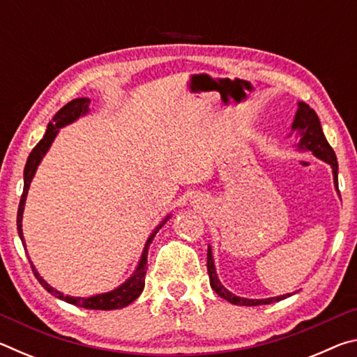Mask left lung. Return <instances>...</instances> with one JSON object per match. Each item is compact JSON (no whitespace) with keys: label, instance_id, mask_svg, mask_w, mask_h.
I'll return each mask as SVG.
<instances>
[{"label":"left lung","instance_id":"1","mask_svg":"<svg viewBox=\"0 0 357 357\" xmlns=\"http://www.w3.org/2000/svg\"><path fill=\"white\" fill-rule=\"evenodd\" d=\"M291 135H296V140H298V143H294L296 151H299V153H312L313 155L318 157L319 160L326 162V164L332 168L334 187L338 193V197H340V192H338V173H337L338 164H337L335 153L334 149L331 148L328 140H326L321 129V123H319L318 119V114L315 113L313 108L307 105L305 102H298V112L294 114V119L291 124V134L288 137ZM208 274H209L211 288H213L220 298L227 299L234 305H264V304H271V302H277V301L289 298V296L293 294V293H287L282 296H274V298H261V299L241 298V296L233 294L229 289L223 287L222 282L219 280L211 245H208Z\"/></svg>","mask_w":357,"mask_h":357}]
</instances>
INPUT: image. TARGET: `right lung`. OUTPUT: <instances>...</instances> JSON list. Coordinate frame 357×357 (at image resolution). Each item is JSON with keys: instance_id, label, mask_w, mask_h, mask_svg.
I'll list each match as a JSON object with an SVG mask.
<instances>
[{"instance_id": "1", "label": "right lung", "mask_w": 357, "mask_h": 357, "mask_svg": "<svg viewBox=\"0 0 357 357\" xmlns=\"http://www.w3.org/2000/svg\"><path fill=\"white\" fill-rule=\"evenodd\" d=\"M89 104H91V99L88 98H78L70 100L69 104H66L61 110H59L53 119L48 123L47 130L42 140L36 144L34 149L29 153L26 165H25V172H23V193L20 198V204H19V213H17V229H19V236L22 239V244L26 250V244H25V238H23V229H22V219H23V211H25V203H26V197H28V190L29 185H31V181L34 178L36 172H38V167L40 165L42 159H44L45 154L50 149L52 143L55 142L56 135L59 134V129L66 128L72 123H75L77 119H80L82 116H86L89 113ZM172 214H167L165 219L162 220L159 225L154 228V231L149 234V238L146 241V244L143 247L142 257L138 259L137 268L134 269V273L130 274L129 279H126L119 287L110 289L107 293H99L94 296H70V294H64L61 291H58L56 288H53L50 283H47L44 279H42L40 274L36 269V266L33 264L31 259H28L31 263L33 273L36 275V279L39 280V283L44 287L48 293L55 296V298L69 302V304H74L77 307H83V309H91V310H116V309H123V307H128L132 304L138 296L142 294L143 288H144V277H146V263H148V249L151 243H153L154 236L157 231L165 225V222L170 219Z\"/></svg>"}]
</instances>
